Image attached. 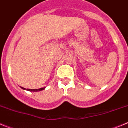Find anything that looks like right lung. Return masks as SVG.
<instances>
[{"mask_svg":"<svg viewBox=\"0 0 128 128\" xmlns=\"http://www.w3.org/2000/svg\"><path fill=\"white\" fill-rule=\"evenodd\" d=\"M23 90H27L28 91H30V92H38V91H41V90H43L45 89V87L44 88H38V89H26L25 88H23V87H21Z\"/></svg>","mask_w":128,"mask_h":128,"instance_id":"1","label":"right lung"}]
</instances>
